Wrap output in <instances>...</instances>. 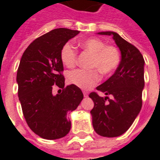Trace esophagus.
Segmentation results:
<instances>
[{"mask_svg":"<svg viewBox=\"0 0 160 160\" xmlns=\"http://www.w3.org/2000/svg\"><path fill=\"white\" fill-rule=\"evenodd\" d=\"M83 94H84V96H85V97H88V95H89V93H88L87 91H84Z\"/></svg>","mask_w":160,"mask_h":160,"instance_id":"obj_1","label":"esophagus"}]
</instances>
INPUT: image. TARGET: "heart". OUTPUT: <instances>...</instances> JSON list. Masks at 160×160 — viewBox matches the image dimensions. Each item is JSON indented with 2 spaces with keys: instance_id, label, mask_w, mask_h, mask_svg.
I'll return each instance as SVG.
<instances>
[{
  "instance_id": "heart-1",
  "label": "heart",
  "mask_w": 160,
  "mask_h": 160,
  "mask_svg": "<svg viewBox=\"0 0 160 160\" xmlns=\"http://www.w3.org/2000/svg\"><path fill=\"white\" fill-rule=\"evenodd\" d=\"M80 46L92 55L90 66L93 69L84 70L77 69L69 72V83L83 90H89L100 80V74L109 75L117 70L120 64V54L114 46H106L100 39L91 38L80 42ZM60 59L66 67L72 68L77 62V51L72 44L65 43L60 51Z\"/></svg>"
}]
</instances>
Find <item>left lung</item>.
<instances>
[{
  "label": "left lung",
  "mask_w": 160,
  "mask_h": 160,
  "mask_svg": "<svg viewBox=\"0 0 160 160\" xmlns=\"http://www.w3.org/2000/svg\"><path fill=\"white\" fill-rule=\"evenodd\" d=\"M99 34L113 36L121 52V61L114 75L96 87L106 97H100L96 92L89 95L94 102L90 111L94 129L101 136L111 138L125 133L141 109L144 60L134 45L115 32Z\"/></svg>",
  "instance_id": "8db88e82"
}]
</instances>
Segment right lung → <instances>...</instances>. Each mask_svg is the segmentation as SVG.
Listing matches in <instances>:
<instances>
[{
	"label": "right lung",
	"mask_w": 160,
	"mask_h": 160,
	"mask_svg": "<svg viewBox=\"0 0 160 160\" xmlns=\"http://www.w3.org/2000/svg\"><path fill=\"white\" fill-rule=\"evenodd\" d=\"M79 32L52 30L31 42L20 61L16 81L23 115L30 129L43 139H60L70 132L67 113L75 110L84 97L76 85L65 86L60 59L62 46ZM55 87L62 92L54 96Z\"/></svg>",
	"instance_id": "1"
}]
</instances>
